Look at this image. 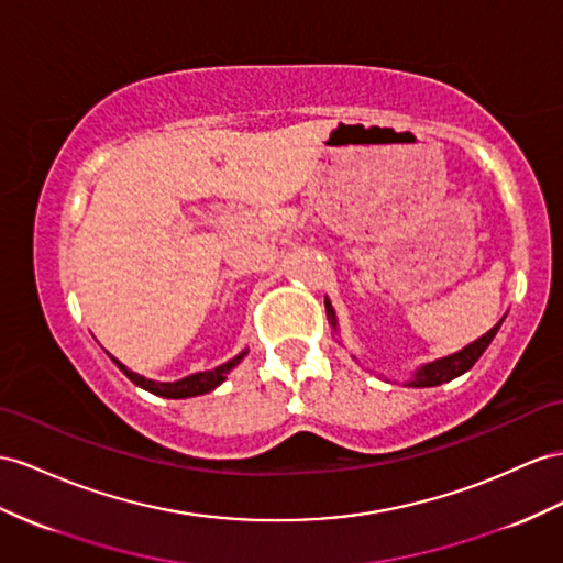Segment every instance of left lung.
<instances>
[{
    "label": "left lung",
    "instance_id": "left-lung-1",
    "mask_svg": "<svg viewBox=\"0 0 563 563\" xmlns=\"http://www.w3.org/2000/svg\"><path fill=\"white\" fill-rule=\"evenodd\" d=\"M325 311L330 313V321H333V328H335V311L328 305V301H325ZM497 330H499V323L489 330V333H485L481 340H475L473 344H468V347H464L461 352L438 358V362H432V364L423 366L421 371H416V376L409 385L411 387H435L442 383H450L452 378H459L461 373H466L475 362H478L481 354L487 350V344L493 342Z\"/></svg>",
    "mask_w": 563,
    "mask_h": 563
}]
</instances>
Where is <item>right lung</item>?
I'll return each mask as SVG.
<instances>
[{"label": "right lung", "instance_id": "right-lung-1", "mask_svg": "<svg viewBox=\"0 0 563 563\" xmlns=\"http://www.w3.org/2000/svg\"><path fill=\"white\" fill-rule=\"evenodd\" d=\"M242 356H244V354L235 356L233 362H228V364H223V366H219V368L207 371V373H195V376H187V378L176 380V383H154V380H147V378L137 376V373H133V371H128L123 364L117 362V358H113V362H117V366H119V368L125 373V376L131 378L135 385H140L142 390H147V393L158 395V397H168V399H183V397L205 395V393H211L213 387H219V385L225 380V373H228L230 368H233Z\"/></svg>", "mask_w": 563, "mask_h": 563}]
</instances>
